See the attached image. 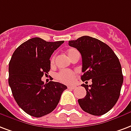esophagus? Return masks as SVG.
Segmentation results:
<instances>
[{"instance_id":"obj_1","label":"esophagus","mask_w":131,"mask_h":131,"mask_svg":"<svg viewBox=\"0 0 131 131\" xmlns=\"http://www.w3.org/2000/svg\"><path fill=\"white\" fill-rule=\"evenodd\" d=\"M75 88H76L75 86H68V89H75Z\"/></svg>"}]
</instances>
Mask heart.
<instances>
[{"mask_svg": "<svg viewBox=\"0 0 131 131\" xmlns=\"http://www.w3.org/2000/svg\"><path fill=\"white\" fill-rule=\"evenodd\" d=\"M77 51H78L75 49H69L67 50V53L69 58L71 59L75 53L77 52ZM54 60L55 57L53 56L51 59V64H53V63H54ZM56 76L59 81L65 84H71L73 82L75 75L73 72L69 71V70H61L58 73Z\"/></svg>", "mask_w": 131, "mask_h": 131, "instance_id": "b5f03b06", "label": "heart"}]
</instances>
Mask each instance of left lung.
<instances>
[{
	"mask_svg": "<svg viewBox=\"0 0 131 131\" xmlns=\"http://www.w3.org/2000/svg\"><path fill=\"white\" fill-rule=\"evenodd\" d=\"M69 45L81 53L82 80H92V84H82L86 91V96L79 99L84 111L102 115L111 109L117 102L123 83L122 67L114 51L103 42L84 36L69 41Z\"/></svg>",
	"mask_w": 131,
	"mask_h": 131,
	"instance_id": "1",
	"label": "left lung"
}]
</instances>
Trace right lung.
I'll use <instances>...</instances> for the list:
<instances>
[{
	"instance_id": "1",
	"label": "right lung",
	"mask_w": 131,
	"mask_h": 131,
	"mask_svg": "<svg viewBox=\"0 0 131 131\" xmlns=\"http://www.w3.org/2000/svg\"><path fill=\"white\" fill-rule=\"evenodd\" d=\"M64 42L33 38L19 46L10 60L8 81L13 96L31 116L40 117L52 112L67 89L60 82L45 84L41 80L49 71L51 56Z\"/></svg>"
}]
</instances>
